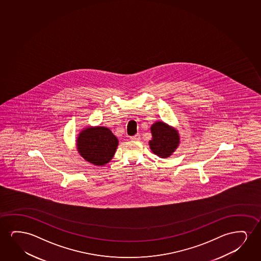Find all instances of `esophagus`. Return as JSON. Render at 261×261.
Returning a JSON list of instances; mask_svg holds the SVG:
<instances>
[{
    "label": "esophagus",
    "instance_id": "obj_1",
    "mask_svg": "<svg viewBox=\"0 0 261 261\" xmlns=\"http://www.w3.org/2000/svg\"><path fill=\"white\" fill-rule=\"evenodd\" d=\"M130 139L132 140V141H138L140 139V135L139 134H136L134 136H131L130 137Z\"/></svg>",
    "mask_w": 261,
    "mask_h": 261
}]
</instances>
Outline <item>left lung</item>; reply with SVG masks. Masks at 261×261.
Masks as SVG:
<instances>
[{
	"mask_svg": "<svg viewBox=\"0 0 261 261\" xmlns=\"http://www.w3.org/2000/svg\"><path fill=\"white\" fill-rule=\"evenodd\" d=\"M152 139L149 142L150 150L161 158H168L180 143L177 130L164 122H156L150 127Z\"/></svg>",
	"mask_w": 261,
	"mask_h": 261,
	"instance_id": "1",
	"label": "left lung"
}]
</instances>
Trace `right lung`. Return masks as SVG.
I'll return each instance as SVG.
<instances>
[{"label": "right lung", "instance_id": "add662e5", "mask_svg": "<svg viewBox=\"0 0 261 261\" xmlns=\"http://www.w3.org/2000/svg\"><path fill=\"white\" fill-rule=\"evenodd\" d=\"M118 144V138L110 129L103 126L83 129L76 140L79 154L86 161L96 166L110 162Z\"/></svg>", "mask_w": 261, "mask_h": 261}]
</instances>
